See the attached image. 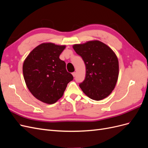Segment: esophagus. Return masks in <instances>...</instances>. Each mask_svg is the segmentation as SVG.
Wrapping results in <instances>:
<instances>
[{"label":"esophagus","mask_w":148,"mask_h":148,"mask_svg":"<svg viewBox=\"0 0 148 148\" xmlns=\"http://www.w3.org/2000/svg\"><path fill=\"white\" fill-rule=\"evenodd\" d=\"M76 74H77V73H76V72H73V73H72V75H73V77H75V76H76Z\"/></svg>","instance_id":"1"}]
</instances>
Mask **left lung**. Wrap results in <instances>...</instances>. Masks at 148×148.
<instances>
[{
    "mask_svg": "<svg viewBox=\"0 0 148 148\" xmlns=\"http://www.w3.org/2000/svg\"><path fill=\"white\" fill-rule=\"evenodd\" d=\"M86 66V77L79 84L91 99L101 101L114 89L119 74L118 58L110 47L98 40L73 45Z\"/></svg>",
    "mask_w": 148,
    "mask_h": 148,
    "instance_id": "8db88e82",
    "label": "left lung"
}]
</instances>
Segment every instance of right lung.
Returning <instances> with one entry per match:
<instances>
[{
	"instance_id": "right-lung-1",
	"label": "right lung",
	"mask_w": 148,
	"mask_h": 148,
	"mask_svg": "<svg viewBox=\"0 0 148 148\" xmlns=\"http://www.w3.org/2000/svg\"><path fill=\"white\" fill-rule=\"evenodd\" d=\"M65 45L52 42L39 44L24 60L23 73L26 86L34 97L48 104L64 95L73 76L67 72L65 62L59 59Z\"/></svg>"
}]
</instances>
